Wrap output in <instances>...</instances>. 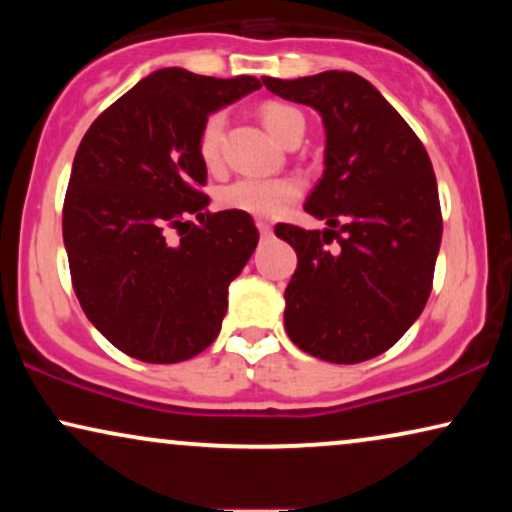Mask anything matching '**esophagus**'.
<instances>
[{
	"label": "esophagus",
	"instance_id": "esophagus-1",
	"mask_svg": "<svg viewBox=\"0 0 512 512\" xmlns=\"http://www.w3.org/2000/svg\"><path fill=\"white\" fill-rule=\"evenodd\" d=\"M256 228L258 233H261V237H270L272 235V226L268 221H256Z\"/></svg>",
	"mask_w": 512,
	"mask_h": 512
}]
</instances>
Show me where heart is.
Masks as SVG:
<instances>
[{
	"instance_id": "b5f03b06",
	"label": "heart",
	"mask_w": 512,
	"mask_h": 512,
	"mask_svg": "<svg viewBox=\"0 0 512 512\" xmlns=\"http://www.w3.org/2000/svg\"><path fill=\"white\" fill-rule=\"evenodd\" d=\"M261 121L265 130L284 144L296 130L305 128V118L296 107L284 102H265L261 107ZM223 130H226V116L223 111H216L202 123L198 137V153L200 160L207 167H216L221 160V144ZM300 195V184L296 179H254L244 177L233 184L223 186L219 191V205L230 212H240L249 216H261V219H272L284 212L291 202H296Z\"/></svg>"
}]
</instances>
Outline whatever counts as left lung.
I'll use <instances>...</instances> for the list:
<instances>
[{
  "label": "left lung",
  "mask_w": 512,
  "mask_h": 512,
  "mask_svg": "<svg viewBox=\"0 0 512 512\" xmlns=\"http://www.w3.org/2000/svg\"><path fill=\"white\" fill-rule=\"evenodd\" d=\"M263 83L317 109L326 130V170L305 212L328 228L275 226L298 254L284 291L286 333L321 361H368L396 345L429 300L443 237L429 153L359 74L333 69ZM333 239L339 247L328 250Z\"/></svg>",
  "instance_id": "obj_1"
}]
</instances>
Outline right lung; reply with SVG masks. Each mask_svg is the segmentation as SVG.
Here are the masks:
<instances>
[{
  "mask_svg": "<svg viewBox=\"0 0 512 512\" xmlns=\"http://www.w3.org/2000/svg\"><path fill=\"white\" fill-rule=\"evenodd\" d=\"M258 88L254 76L158 69L81 139L62 207L72 286L90 324L132 359H193L221 331L258 230L249 214L207 212L198 137L209 114Z\"/></svg>",
  "mask_w": 512,
  "mask_h": 512,
  "instance_id": "1",
  "label": "right lung"
}]
</instances>
